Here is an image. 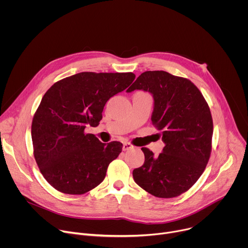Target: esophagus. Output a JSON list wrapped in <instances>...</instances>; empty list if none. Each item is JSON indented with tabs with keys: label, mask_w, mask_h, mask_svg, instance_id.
I'll use <instances>...</instances> for the list:
<instances>
[{
	"label": "esophagus",
	"mask_w": 248,
	"mask_h": 248,
	"mask_svg": "<svg viewBox=\"0 0 248 248\" xmlns=\"http://www.w3.org/2000/svg\"><path fill=\"white\" fill-rule=\"evenodd\" d=\"M133 147V145L131 144V143H129V142H124L123 143V150L124 151H126V150H128V149H131Z\"/></svg>",
	"instance_id": "1"
}]
</instances>
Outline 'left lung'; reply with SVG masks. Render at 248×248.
Masks as SVG:
<instances>
[{
  "instance_id": "obj_1",
  "label": "left lung",
  "mask_w": 248,
  "mask_h": 248,
  "mask_svg": "<svg viewBox=\"0 0 248 248\" xmlns=\"http://www.w3.org/2000/svg\"><path fill=\"white\" fill-rule=\"evenodd\" d=\"M152 94V124L162 131L165 143L158 157L141 148L144 164L132 171L134 182L160 198L187 191L200 178L212 150L213 120L199 89L188 79L164 70L141 74L126 90Z\"/></svg>"
}]
</instances>
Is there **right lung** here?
Masks as SVG:
<instances>
[{"label": "right lung", "mask_w": 248, "mask_h": 248, "mask_svg": "<svg viewBox=\"0 0 248 248\" xmlns=\"http://www.w3.org/2000/svg\"><path fill=\"white\" fill-rule=\"evenodd\" d=\"M132 73H79L55 84L43 96L31 125L33 154L45 180L65 194H83L105 179L123 149L91 133L107 101L127 88Z\"/></svg>", "instance_id": "add662e5"}]
</instances>
